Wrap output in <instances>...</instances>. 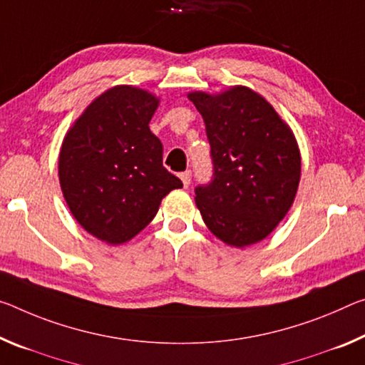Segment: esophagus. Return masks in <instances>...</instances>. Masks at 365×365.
Here are the masks:
<instances>
[{
  "mask_svg": "<svg viewBox=\"0 0 365 365\" xmlns=\"http://www.w3.org/2000/svg\"><path fill=\"white\" fill-rule=\"evenodd\" d=\"M180 180H182V183H183V187L188 188L190 182H192V172H190V170L182 172V173H180Z\"/></svg>",
  "mask_w": 365,
  "mask_h": 365,
  "instance_id": "34e87169",
  "label": "esophagus"
}]
</instances>
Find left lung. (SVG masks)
<instances>
[{"instance_id": "obj_1", "label": "left lung", "mask_w": 365, "mask_h": 365, "mask_svg": "<svg viewBox=\"0 0 365 365\" xmlns=\"http://www.w3.org/2000/svg\"><path fill=\"white\" fill-rule=\"evenodd\" d=\"M206 123L214 175L196 188L206 227L225 245L266 239L291 210L300 182L296 136L274 107L247 86L188 92Z\"/></svg>"}]
</instances>
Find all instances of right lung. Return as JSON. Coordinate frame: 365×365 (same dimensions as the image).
Returning <instances> with one entry per match:
<instances>
[{
	"label": "right lung",
	"instance_id": "add662e5",
	"mask_svg": "<svg viewBox=\"0 0 365 365\" xmlns=\"http://www.w3.org/2000/svg\"><path fill=\"white\" fill-rule=\"evenodd\" d=\"M160 99L136 86L96 97L63 138L58 177L73 217L110 245L131 240L153 221L162 198L182 188L162 165V143L149 130Z\"/></svg>",
	"mask_w": 365,
	"mask_h": 365
}]
</instances>
